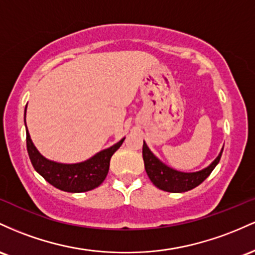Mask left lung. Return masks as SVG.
Returning <instances> with one entry per match:
<instances>
[{
  "instance_id": "1",
  "label": "left lung",
  "mask_w": 255,
  "mask_h": 255,
  "mask_svg": "<svg viewBox=\"0 0 255 255\" xmlns=\"http://www.w3.org/2000/svg\"><path fill=\"white\" fill-rule=\"evenodd\" d=\"M222 153L223 148L219 155L202 170L196 171V172H182V171H177L170 167L156 158L144 141H143L142 149L144 168L149 179L156 188L168 191V193H184L201 184L218 165Z\"/></svg>"
}]
</instances>
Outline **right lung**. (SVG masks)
<instances>
[{"label": "right lung", "instance_id": "add662e5", "mask_svg": "<svg viewBox=\"0 0 255 255\" xmlns=\"http://www.w3.org/2000/svg\"><path fill=\"white\" fill-rule=\"evenodd\" d=\"M25 116H26V108H25ZM125 137L112 147L99 151L85 161L77 162V164H61L44 158L37 150L26 127V147L32 166L48 183L67 193H83L99 187L105 181L110 170L111 158L116 150L119 149Z\"/></svg>", "mask_w": 255, "mask_h": 255}]
</instances>
